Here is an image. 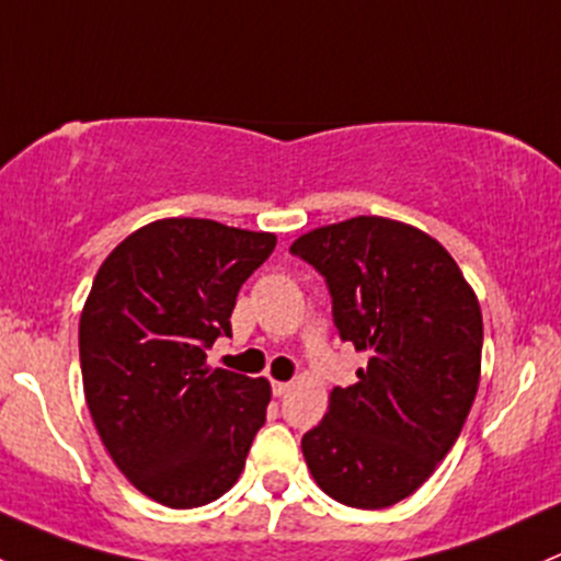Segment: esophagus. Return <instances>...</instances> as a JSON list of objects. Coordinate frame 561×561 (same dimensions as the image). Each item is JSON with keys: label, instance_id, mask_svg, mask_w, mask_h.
<instances>
[{"label": "esophagus", "instance_id": "obj_1", "mask_svg": "<svg viewBox=\"0 0 561 561\" xmlns=\"http://www.w3.org/2000/svg\"><path fill=\"white\" fill-rule=\"evenodd\" d=\"M271 391H274V397H285V393L290 391V383H285V380H274V383H271Z\"/></svg>", "mask_w": 561, "mask_h": 561}]
</instances>
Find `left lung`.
<instances>
[{
  "label": "left lung",
  "instance_id": "1",
  "mask_svg": "<svg viewBox=\"0 0 561 561\" xmlns=\"http://www.w3.org/2000/svg\"><path fill=\"white\" fill-rule=\"evenodd\" d=\"M290 252L324 276L341 341L367 354L356 383L300 447L317 484L351 508L421 488L460 436L479 389L482 311L428 233L359 215L304 233Z\"/></svg>",
  "mask_w": 561,
  "mask_h": 561
}]
</instances>
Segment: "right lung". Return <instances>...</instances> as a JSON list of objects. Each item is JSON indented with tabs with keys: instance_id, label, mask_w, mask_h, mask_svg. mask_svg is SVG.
Wrapping results in <instances>:
<instances>
[{
	"instance_id": "obj_1",
	"label": "right lung",
	"mask_w": 561,
	"mask_h": 561,
	"mask_svg": "<svg viewBox=\"0 0 561 561\" xmlns=\"http://www.w3.org/2000/svg\"><path fill=\"white\" fill-rule=\"evenodd\" d=\"M274 248V233L164 218L130 233L92 282L79 319L90 415L119 471L162 506L224 495L266 423L268 380L205 359L231 337L239 287Z\"/></svg>"
}]
</instances>
